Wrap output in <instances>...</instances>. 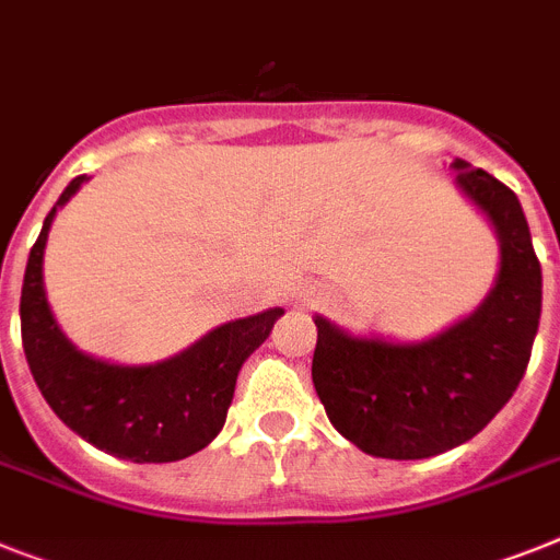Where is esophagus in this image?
Listing matches in <instances>:
<instances>
[{
    "mask_svg": "<svg viewBox=\"0 0 560 560\" xmlns=\"http://www.w3.org/2000/svg\"><path fill=\"white\" fill-rule=\"evenodd\" d=\"M318 299H322V293H318L316 288H302V290H295V293H293L295 307H313Z\"/></svg>",
    "mask_w": 560,
    "mask_h": 560,
    "instance_id": "esophagus-1",
    "label": "esophagus"
}]
</instances>
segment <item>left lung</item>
I'll return each mask as SVG.
<instances>
[{
  "mask_svg": "<svg viewBox=\"0 0 560 560\" xmlns=\"http://www.w3.org/2000/svg\"><path fill=\"white\" fill-rule=\"evenodd\" d=\"M455 187L490 222L498 272L469 316L421 341L352 336L316 316L313 384L330 424L361 453L416 462L490 424L529 364L541 318V265L518 196L455 159Z\"/></svg>",
  "mask_w": 560,
  "mask_h": 560,
  "instance_id": "1",
  "label": "left lung"
}]
</instances>
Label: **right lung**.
<instances>
[{
  "label": "right lung",
  "mask_w": 560,
  "mask_h": 560,
  "mask_svg": "<svg viewBox=\"0 0 560 560\" xmlns=\"http://www.w3.org/2000/svg\"><path fill=\"white\" fill-rule=\"evenodd\" d=\"M84 182L88 176H77L65 187L27 256L19 302L27 368L50 410L102 453L133 464L182 462L222 432L238 370L284 310L219 324L156 364H113L82 352L56 322L42 265L56 210Z\"/></svg>",
  "instance_id": "right-lung-1"
}]
</instances>
